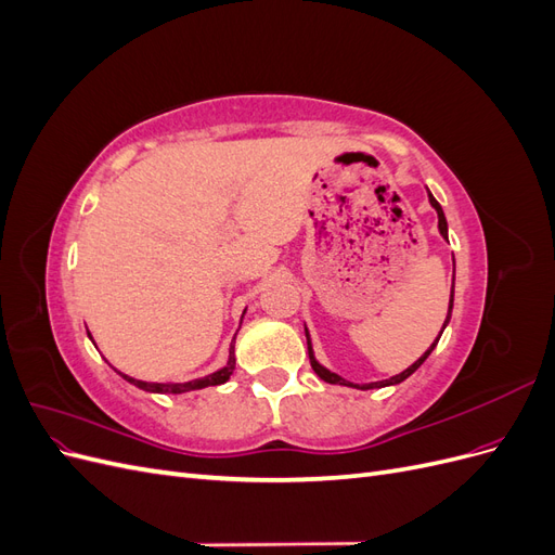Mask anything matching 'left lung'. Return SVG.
Returning <instances> with one entry per match:
<instances>
[{"label":"left lung","instance_id":"left-lung-1","mask_svg":"<svg viewBox=\"0 0 555 555\" xmlns=\"http://www.w3.org/2000/svg\"><path fill=\"white\" fill-rule=\"evenodd\" d=\"M428 198H430V206L435 208V210H438V227H440V233H442V236L447 238V220H444V212H442V206L438 204V201H435V196L433 194H428ZM451 308H453V289H451V298H449V314H447V319H444V326L449 324V319H451ZM442 326V328H444ZM442 335V333H440ZM306 338H308V357H310V365H312V371L319 375V377H322L324 382H328V384H343V386H357V389H375V386H389V384H400L402 379H408L414 371H416V367L418 365H422L426 359H428V354H430V351L435 349V345H438V340H435L433 345H430V349L426 351V354L422 357V359H418V361H414L410 367H408V371H402L400 375H396V377H391V379H384V382H373V384H351V382H347V379H343V377H338V375H335V373H331V371H326V367L324 365H319L317 363V359H314V354H312V345H310V335H308V328H306Z\"/></svg>","mask_w":555,"mask_h":555}]
</instances>
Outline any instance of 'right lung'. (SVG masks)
I'll return each mask as SVG.
<instances>
[{"mask_svg":"<svg viewBox=\"0 0 555 555\" xmlns=\"http://www.w3.org/2000/svg\"><path fill=\"white\" fill-rule=\"evenodd\" d=\"M233 367H236V357H233V343L229 347V361L222 367V371H217L212 375H206L201 379H192V382H184V384H159V382H141V379H133L122 375L129 384L139 386L143 391H153V393H188V391H196V389H206V386H217V384H224L231 375H233Z\"/></svg>","mask_w":555,"mask_h":555,"instance_id":"1","label":"right lung"}]
</instances>
